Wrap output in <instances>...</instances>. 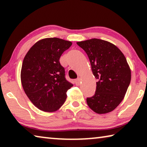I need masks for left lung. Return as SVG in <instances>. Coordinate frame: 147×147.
I'll return each mask as SVG.
<instances>
[{
  "label": "left lung",
  "instance_id": "1",
  "mask_svg": "<svg viewBox=\"0 0 147 147\" xmlns=\"http://www.w3.org/2000/svg\"><path fill=\"white\" fill-rule=\"evenodd\" d=\"M71 45L57 38L44 39L34 44L24 57L22 86L34 105L42 111L58 110L66 100L67 91L73 86L59 63L61 54Z\"/></svg>",
  "mask_w": 147,
  "mask_h": 147
}]
</instances>
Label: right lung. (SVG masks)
<instances>
[{"label": "right lung", "instance_id": "add662e5", "mask_svg": "<svg viewBox=\"0 0 147 147\" xmlns=\"http://www.w3.org/2000/svg\"><path fill=\"white\" fill-rule=\"evenodd\" d=\"M90 61L96 80V91L87 104L94 112L102 114L115 109L123 100L131 80V71L117 47L98 39L78 42Z\"/></svg>", "mask_w": 147, "mask_h": 147}]
</instances>
